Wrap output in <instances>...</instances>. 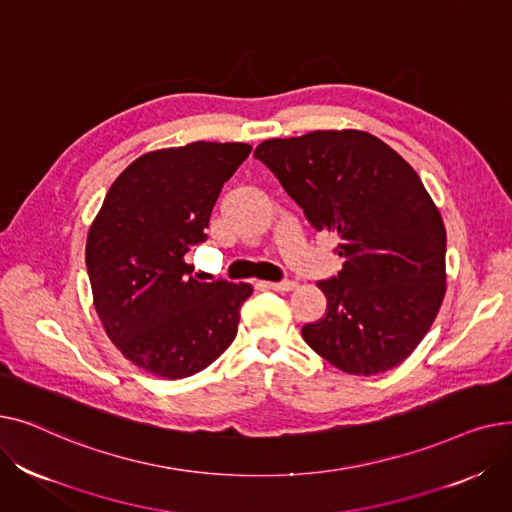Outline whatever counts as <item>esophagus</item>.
<instances>
[{
  "label": "esophagus",
  "mask_w": 512,
  "mask_h": 512,
  "mask_svg": "<svg viewBox=\"0 0 512 512\" xmlns=\"http://www.w3.org/2000/svg\"><path fill=\"white\" fill-rule=\"evenodd\" d=\"M265 288L276 290V292H290V290L297 288V282H292V280H284V282H265Z\"/></svg>",
  "instance_id": "obj_1"
}]
</instances>
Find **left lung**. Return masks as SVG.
I'll return each instance as SVG.
<instances>
[{
    "instance_id": "8db88e82",
    "label": "left lung",
    "mask_w": 512,
    "mask_h": 512,
    "mask_svg": "<svg viewBox=\"0 0 512 512\" xmlns=\"http://www.w3.org/2000/svg\"><path fill=\"white\" fill-rule=\"evenodd\" d=\"M255 157L315 230L340 240V274L317 282L328 311L303 326L305 342L351 375L400 365L432 328L446 292V228L417 172L355 128L267 139Z\"/></svg>"
}]
</instances>
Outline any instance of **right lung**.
<instances>
[{
  "label": "right lung",
  "instance_id": "add662e5",
  "mask_svg": "<svg viewBox=\"0 0 512 512\" xmlns=\"http://www.w3.org/2000/svg\"><path fill=\"white\" fill-rule=\"evenodd\" d=\"M247 143L197 141L134 159L87 234V272L105 334L137 367L182 380L218 359L238 332L251 284L199 282L188 249L207 240L224 182Z\"/></svg>",
  "mask_w": 512,
  "mask_h": 512
}]
</instances>
